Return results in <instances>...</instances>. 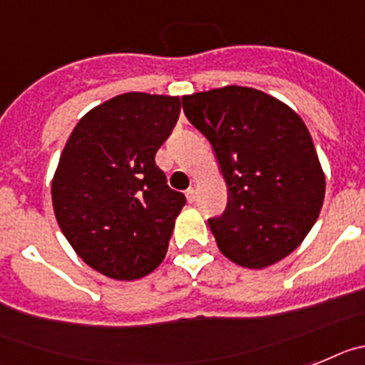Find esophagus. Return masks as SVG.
Masks as SVG:
<instances>
[{"label":"esophagus","mask_w":365,"mask_h":365,"mask_svg":"<svg viewBox=\"0 0 365 365\" xmlns=\"http://www.w3.org/2000/svg\"><path fill=\"white\" fill-rule=\"evenodd\" d=\"M185 196H187V202H195L196 200V191H195V187H189L185 191Z\"/></svg>","instance_id":"esophagus-1"}]
</instances>
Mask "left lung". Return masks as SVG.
<instances>
[{
  "label": "left lung",
  "instance_id": "8db88e82",
  "mask_svg": "<svg viewBox=\"0 0 365 365\" xmlns=\"http://www.w3.org/2000/svg\"><path fill=\"white\" fill-rule=\"evenodd\" d=\"M227 185L226 211L209 218L224 255L266 268L303 242L325 196V174L303 119L272 95L226 86L182 97Z\"/></svg>",
  "mask_w": 365,
  "mask_h": 365
}]
</instances>
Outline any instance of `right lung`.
Instances as JSON below:
<instances>
[{"mask_svg": "<svg viewBox=\"0 0 365 365\" xmlns=\"http://www.w3.org/2000/svg\"><path fill=\"white\" fill-rule=\"evenodd\" d=\"M180 108V97L117 95L82 117L60 154L51 183L56 222L106 277H145L167 253L185 196L167 185L156 152Z\"/></svg>", "mask_w": 365, "mask_h": 365, "instance_id": "1", "label": "right lung"}]
</instances>
